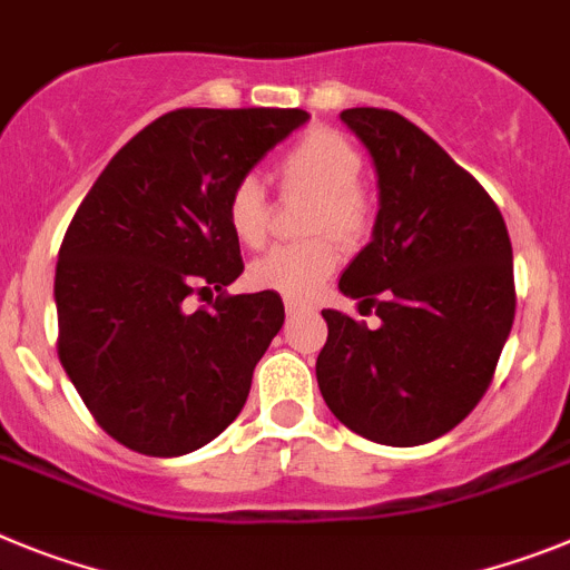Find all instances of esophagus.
Here are the masks:
<instances>
[{
	"mask_svg": "<svg viewBox=\"0 0 570 570\" xmlns=\"http://www.w3.org/2000/svg\"><path fill=\"white\" fill-rule=\"evenodd\" d=\"M284 309H286V315H298V313H306V309H313V306L306 304V301H298V298H284Z\"/></svg>",
	"mask_w": 570,
	"mask_h": 570,
	"instance_id": "34e87169",
	"label": "esophagus"
}]
</instances>
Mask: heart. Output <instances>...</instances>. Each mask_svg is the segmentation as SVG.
I'll use <instances>...</instances> for the list:
<instances>
[{"label": "heart", "instance_id": "obj_1", "mask_svg": "<svg viewBox=\"0 0 570 570\" xmlns=\"http://www.w3.org/2000/svg\"><path fill=\"white\" fill-rule=\"evenodd\" d=\"M275 171L286 191L315 195L306 229L321 237L269 249L249 266V281L257 289L281 292L286 298H309L333 278L341 264V249L332 238L335 236L344 246H355L373 229V200L358 186L364 157L341 131L309 128L281 155ZM224 215L229 232L240 244H264L269 235L272 203L261 180H235L226 195ZM324 230L334 236L326 238Z\"/></svg>", "mask_w": 570, "mask_h": 570}]
</instances>
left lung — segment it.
Listing matches in <instances>:
<instances>
[{
    "instance_id": "1",
    "label": "left lung",
    "mask_w": 570,
    "mask_h": 570,
    "mask_svg": "<svg viewBox=\"0 0 570 570\" xmlns=\"http://www.w3.org/2000/svg\"><path fill=\"white\" fill-rule=\"evenodd\" d=\"M341 120L373 157L379 215L338 289L381 324L324 309L315 375L353 433L415 448L456 428L491 387L517 313L511 237L491 195L402 114L346 108Z\"/></svg>"
}]
</instances>
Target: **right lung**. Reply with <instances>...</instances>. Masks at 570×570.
I'll list each match as a JSON object with an SVG mask.
<instances>
[{
	"label": "right lung",
	"mask_w": 570,
	"mask_h": 570,
	"mask_svg": "<svg viewBox=\"0 0 570 570\" xmlns=\"http://www.w3.org/2000/svg\"><path fill=\"white\" fill-rule=\"evenodd\" d=\"M301 108H177L111 157L59 246L57 353L102 430L146 456L209 444L244 410L284 324L244 272L224 206L235 180L301 128ZM215 288L191 314L189 294Z\"/></svg>",
	"instance_id": "obj_1"
}]
</instances>
